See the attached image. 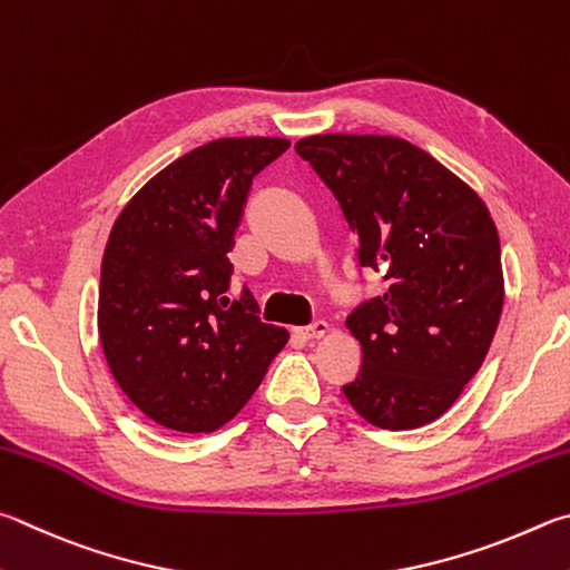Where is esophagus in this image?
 <instances>
[{"label":"esophagus","mask_w":570,"mask_h":570,"mask_svg":"<svg viewBox=\"0 0 570 570\" xmlns=\"http://www.w3.org/2000/svg\"><path fill=\"white\" fill-rule=\"evenodd\" d=\"M294 334H296L298 338H304V341L321 338V336L328 334V324H326V321H314V324H308V326L294 328Z\"/></svg>","instance_id":"1"}]
</instances>
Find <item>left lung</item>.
<instances>
[{"instance_id":"obj_1","label":"left lung","mask_w":570,"mask_h":570,"mask_svg":"<svg viewBox=\"0 0 570 570\" xmlns=\"http://www.w3.org/2000/svg\"><path fill=\"white\" fill-rule=\"evenodd\" d=\"M386 292L346 318L364 354L344 396L371 426L446 413L481 368L503 308L501 242L479 194L411 141L316 134L296 141Z\"/></svg>"}]
</instances>
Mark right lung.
<instances>
[{
	"label": "right lung",
	"instance_id": "1",
	"mask_svg": "<svg viewBox=\"0 0 570 570\" xmlns=\"http://www.w3.org/2000/svg\"><path fill=\"white\" fill-rule=\"evenodd\" d=\"M278 137L216 139L184 154L124 206L101 258L97 326L119 389L144 416L212 433L244 409L288 331L229 298V252L252 179Z\"/></svg>",
	"mask_w": 570,
	"mask_h": 570
}]
</instances>
